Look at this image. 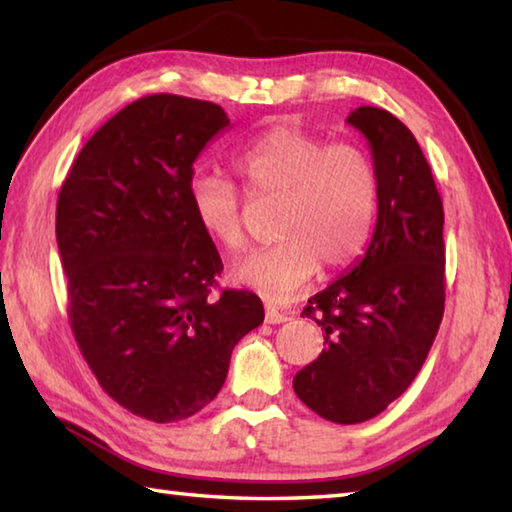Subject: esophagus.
I'll return each mask as SVG.
<instances>
[{"label":"esophagus","instance_id":"esophagus-1","mask_svg":"<svg viewBox=\"0 0 512 512\" xmlns=\"http://www.w3.org/2000/svg\"><path fill=\"white\" fill-rule=\"evenodd\" d=\"M293 316L287 314V311H280L273 305H266V323L268 325H280V323H287Z\"/></svg>","mask_w":512,"mask_h":512}]
</instances>
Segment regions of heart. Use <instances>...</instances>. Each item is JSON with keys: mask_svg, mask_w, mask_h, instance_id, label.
<instances>
[{"mask_svg": "<svg viewBox=\"0 0 512 512\" xmlns=\"http://www.w3.org/2000/svg\"><path fill=\"white\" fill-rule=\"evenodd\" d=\"M248 196H277L275 244L253 250L230 277L271 300L289 298L323 266L339 271L370 241L379 207V178L368 153L327 144L296 128H273L232 160ZM194 219L207 239L241 250L246 230L241 198L230 180L198 173L189 183Z\"/></svg>", "mask_w": 512, "mask_h": 512, "instance_id": "1", "label": "heart"}]
</instances>
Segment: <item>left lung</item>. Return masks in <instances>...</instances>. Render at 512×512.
I'll return each instance as SVG.
<instances>
[{
    "label": "left lung",
    "instance_id": "obj_1",
    "mask_svg": "<svg viewBox=\"0 0 512 512\" xmlns=\"http://www.w3.org/2000/svg\"><path fill=\"white\" fill-rule=\"evenodd\" d=\"M366 137L379 178L377 223L348 275L309 298L302 316L323 329L325 350L293 377L320 418H375L418 375L445 311L443 201L420 144L388 110L348 115Z\"/></svg>",
    "mask_w": 512,
    "mask_h": 512
}]
</instances>
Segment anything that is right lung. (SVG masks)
Here are the masks:
<instances>
[{
  "label": "right lung",
  "instance_id": "obj_1",
  "mask_svg": "<svg viewBox=\"0 0 512 512\" xmlns=\"http://www.w3.org/2000/svg\"><path fill=\"white\" fill-rule=\"evenodd\" d=\"M228 126L216 103L151 94L90 137L60 187L74 339L103 391L151 422L210 404L264 320L255 293L210 296L223 264L189 203L196 158Z\"/></svg>",
  "mask_w": 512,
  "mask_h": 512
}]
</instances>
